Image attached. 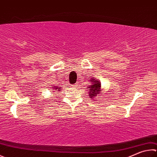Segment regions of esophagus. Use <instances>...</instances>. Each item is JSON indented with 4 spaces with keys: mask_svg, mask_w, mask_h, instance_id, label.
Instances as JSON below:
<instances>
[{
    "mask_svg": "<svg viewBox=\"0 0 157 157\" xmlns=\"http://www.w3.org/2000/svg\"><path fill=\"white\" fill-rule=\"evenodd\" d=\"M78 83H75V84L73 85V87H75H75H78Z\"/></svg>",
    "mask_w": 157,
    "mask_h": 157,
    "instance_id": "34e87169",
    "label": "esophagus"
}]
</instances>
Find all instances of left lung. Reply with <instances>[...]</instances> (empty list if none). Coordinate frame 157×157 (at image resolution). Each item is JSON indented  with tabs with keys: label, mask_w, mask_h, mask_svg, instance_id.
I'll return each instance as SVG.
<instances>
[{
	"label": "left lung",
	"mask_w": 157,
	"mask_h": 157,
	"mask_svg": "<svg viewBox=\"0 0 157 157\" xmlns=\"http://www.w3.org/2000/svg\"><path fill=\"white\" fill-rule=\"evenodd\" d=\"M89 80L91 85L88 86V96H90V99H93L96 98L101 92V83L98 79H95V78H92Z\"/></svg>",
	"instance_id": "left-lung-1"
}]
</instances>
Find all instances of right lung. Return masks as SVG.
Segmentation results:
<instances>
[{"label": "right lung", "instance_id": "obj_1", "mask_svg": "<svg viewBox=\"0 0 157 157\" xmlns=\"http://www.w3.org/2000/svg\"><path fill=\"white\" fill-rule=\"evenodd\" d=\"M54 88V89L53 90H57V89H58V90H61V87H56V86H53V88H52V89H53V88ZM52 91H53V90H52Z\"/></svg>", "mask_w": 157, "mask_h": 157}]
</instances>
